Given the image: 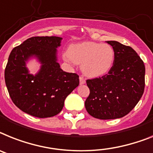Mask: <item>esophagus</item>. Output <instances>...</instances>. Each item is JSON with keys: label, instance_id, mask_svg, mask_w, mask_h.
Instances as JSON below:
<instances>
[{"label": "esophagus", "instance_id": "1", "mask_svg": "<svg viewBox=\"0 0 153 153\" xmlns=\"http://www.w3.org/2000/svg\"><path fill=\"white\" fill-rule=\"evenodd\" d=\"M79 82H80V85H84L85 83V79L83 77H79Z\"/></svg>", "mask_w": 153, "mask_h": 153}]
</instances>
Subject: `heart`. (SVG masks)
<instances>
[{
    "mask_svg": "<svg viewBox=\"0 0 153 153\" xmlns=\"http://www.w3.org/2000/svg\"><path fill=\"white\" fill-rule=\"evenodd\" d=\"M64 59L71 64H81V70L90 78L102 76L111 68L114 60L113 47L107 43L83 42L71 45Z\"/></svg>",
    "mask_w": 153,
    "mask_h": 153,
    "instance_id": "1",
    "label": "heart"
}]
</instances>
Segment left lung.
I'll list each match as a JSON object with an SVG mask.
<instances>
[{"label": "left lung", "instance_id": "8db88e82", "mask_svg": "<svg viewBox=\"0 0 153 153\" xmlns=\"http://www.w3.org/2000/svg\"><path fill=\"white\" fill-rule=\"evenodd\" d=\"M114 51L108 74L86 81L90 93L85 102L87 112L95 118L110 120L131 111L143 95L144 62L131 47L117 41H106Z\"/></svg>", "mask_w": 153, "mask_h": 153}]
</instances>
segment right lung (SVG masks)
<instances>
[{
    "mask_svg": "<svg viewBox=\"0 0 153 153\" xmlns=\"http://www.w3.org/2000/svg\"><path fill=\"white\" fill-rule=\"evenodd\" d=\"M61 39L57 36L31 37L9 55L5 84L15 106L29 115L46 118L58 114L67 96L79 85V75L64 71L57 62V48ZM33 57L41 65L35 76L26 67Z\"/></svg>",
    "mask_w": 153,
    "mask_h": 153,
    "instance_id": "right-lung-1",
    "label": "right lung"
}]
</instances>
